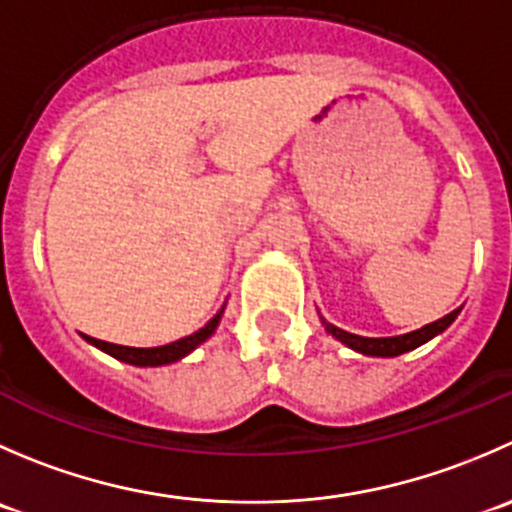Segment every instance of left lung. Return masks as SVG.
<instances>
[{
	"label": "left lung",
	"instance_id": "8db88e82",
	"mask_svg": "<svg viewBox=\"0 0 512 512\" xmlns=\"http://www.w3.org/2000/svg\"><path fill=\"white\" fill-rule=\"evenodd\" d=\"M460 310H453L450 315L440 317V320L430 322V325L420 327V330L408 332V335H398V337H360V335H352V332L340 330L335 325H327V332L337 337L340 342H345L347 347L352 350L362 352V355H375V357H395V355H403V352L415 350L418 345L428 342L430 337H435L438 332H443L450 322L458 317Z\"/></svg>",
	"mask_w": 512,
	"mask_h": 512
}]
</instances>
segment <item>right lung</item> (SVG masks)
Here are the masks:
<instances>
[{"instance_id": "obj_1", "label": "right lung", "mask_w": 512, "mask_h": 512, "mask_svg": "<svg viewBox=\"0 0 512 512\" xmlns=\"http://www.w3.org/2000/svg\"><path fill=\"white\" fill-rule=\"evenodd\" d=\"M222 310H225V307H222ZM222 310L217 312V315L212 317V320L207 322L202 330L192 332L190 337H182V340L170 342V345H160V347H124V345H114V342L97 340V337H87V335L84 337H87V342H92L94 347H99V350L107 352V355L117 357V360H122V362H130V365H140V367L170 365V362H177V360H182L185 355H190L197 345H202V342H205L207 337L215 332L217 322H220V317H222Z\"/></svg>"}]
</instances>
